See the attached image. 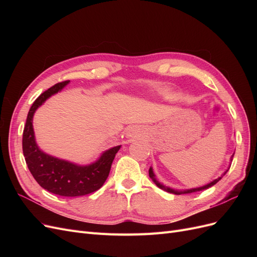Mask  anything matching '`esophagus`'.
<instances>
[{"mask_svg": "<svg viewBox=\"0 0 257 257\" xmlns=\"http://www.w3.org/2000/svg\"><path fill=\"white\" fill-rule=\"evenodd\" d=\"M142 133H143L142 128H139L137 126H132L127 131V136L128 137H137V136H141Z\"/></svg>", "mask_w": 257, "mask_h": 257, "instance_id": "obj_1", "label": "esophagus"}]
</instances>
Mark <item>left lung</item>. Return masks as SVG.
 Here are the masks:
<instances>
[{
    "label": "left lung",
    "instance_id": "left-lung-1",
    "mask_svg": "<svg viewBox=\"0 0 257 257\" xmlns=\"http://www.w3.org/2000/svg\"><path fill=\"white\" fill-rule=\"evenodd\" d=\"M232 157H234V155H231V160H230V161H232ZM227 170H228V169H227ZM227 170H226V172H225L221 177H219L217 179H215V180H213L212 182H210V183H208V184H206V185H204V186H200V188L190 189V190H184V191H177V190H173V189L168 188V186H165V185L161 184V183L157 180V178H155V175L153 174V170H152V168H151V167H150V169H149V177L152 179V181H153L155 184H157L160 189L164 190V191H166V192H168V193L176 194V195H180V194H190V193H195V192H198V191H203V190H206V189L211 188L212 185H214L215 183H217V182H219V181L221 180V179L223 178V176L227 173Z\"/></svg>",
    "mask_w": 257,
    "mask_h": 257
}]
</instances>
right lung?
Here are the masks:
<instances>
[{"mask_svg": "<svg viewBox=\"0 0 257 257\" xmlns=\"http://www.w3.org/2000/svg\"><path fill=\"white\" fill-rule=\"evenodd\" d=\"M67 83L68 80L54 84L42 93L31 106L23 130L22 150L29 170L43 189L57 195L76 197L87 195L102 188L121 146L105 151L95 163L87 166L53 158L40 150L35 142L32 124L34 112L46 99L61 91Z\"/></svg>", "mask_w": 257, "mask_h": 257, "instance_id": "add662e5", "label": "right lung"}]
</instances>
